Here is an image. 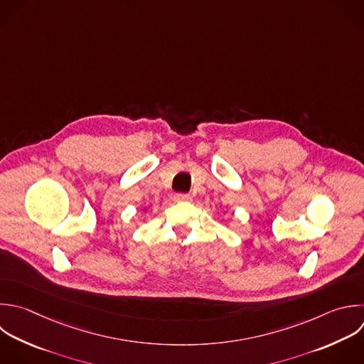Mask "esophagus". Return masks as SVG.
I'll list each match as a JSON object with an SVG mask.
<instances>
[{
  "label": "esophagus",
  "instance_id": "34e87169",
  "mask_svg": "<svg viewBox=\"0 0 364 364\" xmlns=\"http://www.w3.org/2000/svg\"><path fill=\"white\" fill-rule=\"evenodd\" d=\"M173 199H175V202H191L192 195H189V193H176L173 196Z\"/></svg>",
  "mask_w": 364,
  "mask_h": 364
}]
</instances>
